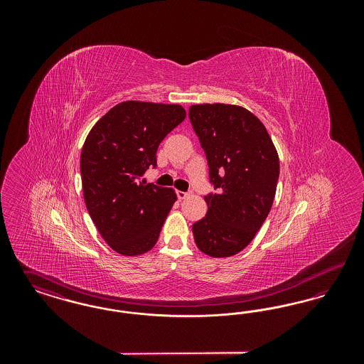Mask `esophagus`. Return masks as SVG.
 <instances>
[{
    "instance_id": "obj_1",
    "label": "esophagus",
    "mask_w": 364,
    "mask_h": 364,
    "mask_svg": "<svg viewBox=\"0 0 364 364\" xmlns=\"http://www.w3.org/2000/svg\"><path fill=\"white\" fill-rule=\"evenodd\" d=\"M191 193H192V192H190V191H188V192L177 191V198H178V199H186V198H188V196H190Z\"/></svg>"
}]
</instances>
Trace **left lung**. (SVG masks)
Segmentation results:
<instances>
[{"instance_id":"1","label":"left lung","mask_w":364,"mask_h":364,"mask_svg":"<svg viewBox=\"0 0 364 364\" xmlns=\"http://www.w3.org/2000/svg\"><path fill=\"white\" fill-rule=\"evenodd\" d=\"M190 122L205 150L208 214L192 225L198 248L213 258L240 252L264 223L277 188L279 161L264 125L242 106H191Z\"/></svg>"}]
</instances>
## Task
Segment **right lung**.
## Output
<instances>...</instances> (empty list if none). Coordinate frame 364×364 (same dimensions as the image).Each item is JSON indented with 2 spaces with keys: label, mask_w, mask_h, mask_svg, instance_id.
Segmentation results:
<instances>
[{
  "label": "right lung",
  "mask_w": 364,
  "mask_h": 364,
  "mask_svg": "<svg viewBox=\"0 0 364 364\" xmlns=\"http://www.w3.org/2000/svg\"><path fill=\"white\" fill-rule=\"evenodd\" d=\"M186 119L180 105L127 101L116 105L87 136L80 174L92 223L105 242L132 257L156 245L173 206V191L140 180L156 166L159 143Z\"/></svg>",
  "instance_id": "1"
}]
</instances>
